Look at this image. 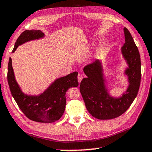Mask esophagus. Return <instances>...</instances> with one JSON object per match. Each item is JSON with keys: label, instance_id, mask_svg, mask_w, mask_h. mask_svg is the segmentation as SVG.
<instances>
[{"label": "esophagus", "instance_id": "obj_1", "mask_svg": "<svg viewBox=\"0 0 152 152\" xmlns=\"http://www.w3.org/2000/svg\"><path fill=\"white\" fill-rule=\"evenodd\" d=\"M82 79H83V76L80 74H79L78 75V83L81 82Z\"/></svg>", "mask_w": 152, "mask_h": 152}]
</instances>
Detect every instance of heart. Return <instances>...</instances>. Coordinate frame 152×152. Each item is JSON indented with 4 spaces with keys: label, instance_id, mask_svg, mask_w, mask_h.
Instances as JSON below:
<instances>
[{
    "label": "heart",
    "instance_id": "b5f03b06",
    "mask_svg": "<svg viewBox=\"0 0 152 152\" xmlns=\"http://www.w3.org/2000/svg\"><path fill=\"white\" fill-rule=\"evenodd\" d=\"M97 50H99V49H98V48H97Z\"/></svg>",
    "mask_w": 152,
    "mask_h": 152
}]
</instances>
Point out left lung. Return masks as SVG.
<instances>
[{
  "instance_id": "left-lung-1",
  "label": "left lung",
  "mask_w": 152,
  "mask_h": 152,
  "mask_svg": "<svg viewBox=\"0 0 152 152\" xmlns=\"http://www.w3.org/2000/svg\"><path fill=\"white\" fill-rule=\"evenodd\" d=\"M124 31L125 43L121 48V54L128 65L124 75L128 77V86L121 95L114 97L109 93L101 60L97 59L83 69L87 77L80 82V93L90 114L100 120L115 118L126 112L139 90L141 80L139 50L129 31L124 27Z\"/></svg>"
}]
</instances>
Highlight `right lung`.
Listing matches in <instances>:
<instances>
[{
	"mask_svg": "<svg viewBox=\"0 0 152 152\" xmlns=\"http://www.w3.org/2000/svg\"><path fill=\"white\" fill-rule=\"evenodd\" d=\"M45 34L40 30H26L17 38L12 53L18 46L26 42L43 38ZM78 72H75L57 78L43 93L37 95L23 93L17 83L10 57L7 66V81L10 90L20 109L30 120L41 123H53L62 116L66 107V93L72 87H77Z\"/></svg>",
	"mask_w": 152,
	"mask_h": 152,
	"instance_id": "1",
	"label": "right lung"
}]
</instances>
